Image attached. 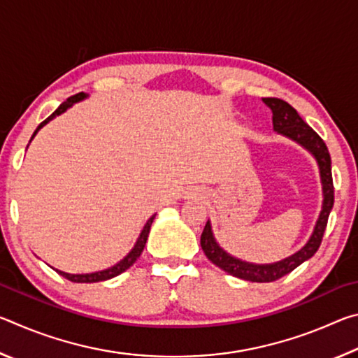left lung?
Segmentation results:
<instances>
[{
	"label": "left lung",
	"instance_id": "1",
	"mask_svg": "<svg viewBox=\"0 0 358 358\" xmlns=\"http://www.w3.org/2000/svg\"><path fill=\"white\" fill-rule=\"evenodd\" d=\"M264 102L271 108V113H273V128L278 132H281V134L301 143L303 147L310 150L311 153L316 156L320 169V178H322L324 185V207L322 211H320L316 229H314V234L311 240L308 241V245L296 254H294L292 257L284 259L281 262L271 265H254L241 262V260L229 256L226 251H222L221 248L216 245L213 234H211V226L207 221L203 227V232L201 235V246L205 256H207L216 266H220L221 270L227 271L229 275L237 276L240 280H246L251 282H271L280 280L284 275H287L292 270H295L296 266L305 262V260L313 257L319 250L320 243H322L327 222H329V215L333 208V202H335V187H333L331 178V159L325 142L310 124H306L305 121L301 120L295 108L287 104L286 101H282L280 98H264Z\"/></svg>",
	"mask_w": 358,
	"mask_h": 358
}]
</instances>
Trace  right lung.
I'll return each instance as SVG.
<instances>
[{"label":"right lung","mask_w":358,"mask_h":358,"mask_svg":"<svg viewBox=\"0 0 358 358\" xmlns=\"http://www.w3.org/2000/svg\"><path fill=\"white\" fill-rule=\"evenodd\" d=\"M83 98H85V93H77V94H74V96H71V98H68V101L63 102V104L59 106V107L57 108V110L50 115V117L42 121V123L38 126V129L34 131L33 137L36 136V132H38V131L42 128V126L47 124L48 121H50L52 118H55L57 115L63 113V112L66 110V108H69L72 104H74V102L80 101V99H83ZM33 137H31V138H33ZM155 216H156V215H155ZM155 216H151L150 220L147 221V224H145V227H143V230H142L141 237H138V240H137L134 250H132V251L128 254V256H126L123 260H121V262H118L117 265H113L112 268L102 270V271H96V273H90V275H69V273H64V271H58V270H57V271H58V273L62 275L63 278H66V280H69V281H72V282H99V281L110 280V278H113V276H118L120 273H123V271L128 270L129 266H132V264H134L136 260H137L138 257H141V254H142L143 248H145V243H147V238H148V234H150V227H151V224H153Z\"/></svg>","instance_id":"obj_1"}]
</instances>
